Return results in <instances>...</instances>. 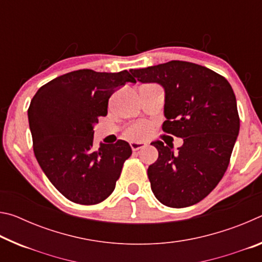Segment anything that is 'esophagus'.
I'll return each instance as SVG.
<instances>
[{
  "label": "esophagus",
  "instance_id": "1",
  "mask_svg": "<svg viewBox=\"0 0 262 262\" xmlns=\"http://www.w3.org/2000/svg\"><path fill=\"white\" fill-rule=\"evenodd\" d=\"M145 145L147 144H145L144 142H130V148L133 151H137V150L144 148Z\"/></svg>",
  "mask_w": 262,
  "mask_h": 262
}]
</instances>
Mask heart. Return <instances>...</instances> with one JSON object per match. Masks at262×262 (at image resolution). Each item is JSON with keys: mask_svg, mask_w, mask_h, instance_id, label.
I'll return each instance as SVG.
<instances>
[{"mask_svg": "<svg viewBox=\"0 0 262 262\" xmlns=\"http://www.w3.org/2000/svg\"><path fill=\"white\" fill-rule=\"evenodd\" d=\"M149 132V127L145 123H136L126 130V136L130 140H142Z\"/></svg>", "mask_w": 262, "mask_h": 262, "instance_id": "1", "label": "heart"}]
</instances>
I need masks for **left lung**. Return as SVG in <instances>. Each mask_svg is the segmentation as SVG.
<instances>
[{
  "mask_svg": "<svg viewBox=\"0 0 262 262\" xmlns=\"http://www.w3.org/2000/svg\"><path fill=\"white\" fill-rule=\"evenodd\" d=\"M142 83H158L165 90L163 132L184 140L172 145L152 142L158 159L148 168L159 202L172 208L203 200L227 171L239 133L236 96L222 75L192 62L173 60L130 70Z\"/></svg>",
  "mask_w": 262,
  "mask_h": 262,
  "instance_id": "1",
  "label": "left lung"
}]
</instances>
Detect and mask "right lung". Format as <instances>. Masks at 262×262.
<instances>
[{
  "instance_id": "1",
  "label": "right lung",
  "mask_w": 262,
  "mask_h": 262,
  "mask_svg": "<svg viewBox=\"0 0 262 262\" xmlns=\"http://www.w3.org/2000/svg\"><path fill=\"white\" fill-rule=\"evenodd\" d=\"M126 82H136L127 70H75L46 83L31 100L34 156L54 187L72 202H103L130 157V145L123 140L94 147V125L107 114L111 95Z\"/></svg>"
}]
</instances>
